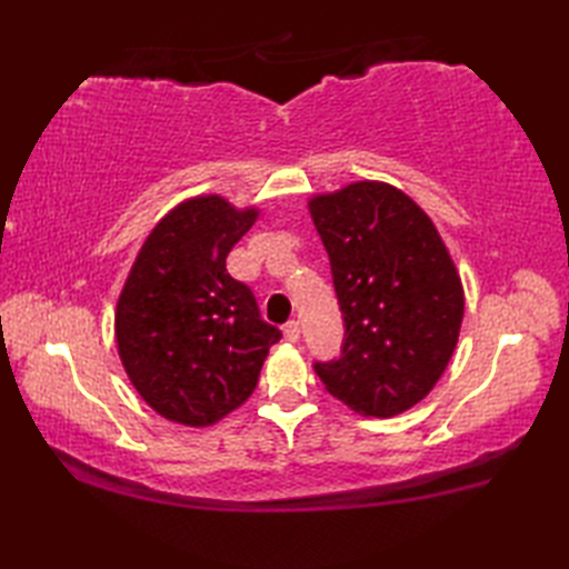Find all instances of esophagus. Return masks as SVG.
<instances>
[{"mask_svg":"<svg viewBox=\"0 0 569 569\" xmlns=\"http://www.w3.org/2000/svg\"><path fill=\"white\" fill-rule=\"evenodd\" d=\"M283 332H286V340H288V342H298V340H300V322H298V320L286 322Z\"/></svg>","mask_w":569,"mask_h":569,"instance_id":"34e87169","label":"esophagus"}]
</instances>
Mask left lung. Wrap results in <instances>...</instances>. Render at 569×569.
<instances>
[{
  "label": "left lung",
  "mask_w": 569,
  "mask_h": 569,
  "mask_svg": "<svg viewBox=\"0 0 569 569\" xmlns=\"http://www.w3.org/2000/svg\"><path fill=\"white\" fill-rule=\"evenodd\" d=\"M308 208L345 318L342 352L316 361L318 377L361 416L403 413L438 383L462 328L450 253L430 217L389 183L359 180Z\"/></svg>",
  "instance_id": "obj_1"
}]
</instances>
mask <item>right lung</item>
<instances>
[{"mask_svg": "<svg viewBox=\"0 0 569 569\" xmlns=\"http://www.w3.org/2000/svg\"><path fill=\"white\" fill-rule=\"evenodd\" d=\"M257 210L220 196L180 202L153 227L114 316L119 359L156 413L212 426L247 401L281 330L261 320L251 288L227 273V253Z\"/></svg>", "mask_w": 569, "mask_h": 569, "instance_id": "right-lung-1", "label": "right lung"}]
</instances>
